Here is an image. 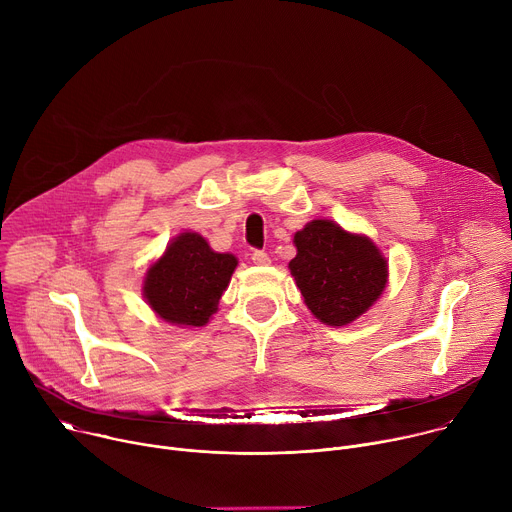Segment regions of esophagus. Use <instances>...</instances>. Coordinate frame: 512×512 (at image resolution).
<instances>
[{
	"mask_svg": "<svg viewBox=\"0 0 512 512\" xmlns=\"http://www.w3.org/2000/svg\"><path fill=\"white\" fill-rule=\"evenodd\" d=\"M251 261H253L255 265H259V267H265V265L271 263V259H269V255H267L265 251H255V253L251 255Z\"/></svg>",
	"mask_w": 512,
	"mask_h": 512,
	"instance_id": "obj_1",
	"label": "esophagus"
}]
</instances>
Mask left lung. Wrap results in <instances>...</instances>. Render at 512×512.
<instances>
[{"instance_id":"1","label":"left lung","mask_w":512,"mask_h":512,"mask_svg":"<svg viewBox=\"0 0 512 512\" xmlns=\"http://www.w3.org/2000/svg\"><path fill=\"white\" fill-rule=\"evenodd\" d=\"M289 261L308 310L326 326H348L381 298L389 263L362 233H350L328 218H316L294 235Z\"/></svg>"}]
</instances>
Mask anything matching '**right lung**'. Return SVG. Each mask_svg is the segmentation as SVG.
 <instances>
[{"mask_svg":"<svg viewBox=\"0 0 512 512\" xmlns=\"http://www.w3.org/2000/svg\"><path fill=\"white\" fill-rule=\"evenodd\" d=\"M239 265L233 253H216L208 241L184 231L143 275L141 294L164 322L178 328L206 326L218 310Z\"/></svg>","mask_w":512,"mask_h":512,"instance_id":"add662e5","label":"right lung"}]
</instances>
